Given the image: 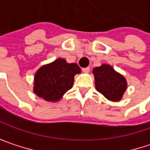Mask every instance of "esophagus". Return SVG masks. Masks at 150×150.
<instances>
[{"mask_svg":"<svg viewBox=\"0 0 150 150\" xmlns=\"http://www.w3.org/2000/svg\"><path fill=\"white\" fill-rule=\"evenodd\" d=\"M82 71H83V73H88L89 71H90V69L88 67V68H85V69H82Z\"/></svg>","mask_w":150,"mask_h":150,"instance_id":"esophagus-1","label":"esophagus"}]
</instances>
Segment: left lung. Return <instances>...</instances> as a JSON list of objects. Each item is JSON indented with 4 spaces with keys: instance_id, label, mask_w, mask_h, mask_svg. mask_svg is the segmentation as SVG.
<instances>
[{
    "instance_id": "8db88e82",
    "label": "left lung",
    "mask_w": 150,
    "mask_h": 150,
    "mask_svg": "<svg viewBox=\"0 0 150 150\" xmlns=\"http://www.w3.org/2000/svg\"><path fill=\"white\" fill-rule=\"evenodd\" d=\"M92 73L95 77L96 89L99 93L111 102L122 100L128 88L127 80L123 75L115 71L111 65L106 63L96 67Z\"/></svg>"
}]
</instances>
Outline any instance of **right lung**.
<instances>
[{"mask_svg": "<svg viewBox=\"0 0 150 150\" xmlns=\"http://www.w3.org/2000/svg\"><path fill=\"white\" fill-rule=\"evenodd\" d=\"M76 63L58 58L42 66L34 76V93L49 103L59 102L74 84L75 75L81 73Z\"/></svg>", "mask_w": 150, "mask_h": 150, "instance_id": "right-lung-1", "label": "right lung"}]
</instances>
